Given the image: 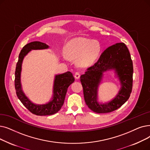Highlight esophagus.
Instances as JSON below:
<instances>
[{
    "instance_id": "34e87169",
    "label": "esophagus",
    "mask_w": 150,
    "mask_h": 150,
    "mask_svg": "<svg viewBox=\"0 0 150 150\" xmlns=\"http://www.w3.org/2000/svg\"><path fill=\"white\" fill-rule=\"evenodd\" d=\"M74 77H75V79H80V74L79 73V72H76L75 74V75H74Z\"/></svg>"
}]
</instances>
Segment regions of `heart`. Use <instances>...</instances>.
Masks as SVG:
<instances>
[{
	"label": "heart",
	"instance_id": "b5f03b06",
	"mask_svg": "<svg viewBox=\"0 0 150 150\" xmlns=\"http://www.w3.org/2000/svg\"><path fill=\"white\" fill-rule=\"evenodd\" d=\"M66 55L72 59H76L77 66L88 67L93 65L100 56L102 46L97 40H91L84 37H76L70 40L66 45ZM64 59H67L66 56Z\"/></svg>",
	"mask_w": 150,
	"mask_h": 150
}]
</instances>
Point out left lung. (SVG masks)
Here are the masks:
<instances>
[{"instance_id":"left-lung-1","label":"left lung","mask_w":150,"mask_h":150,"mask_svg":"<svg viewBox=\"0 0 150 150\" xmlns=\"http://www.w3.org/2000/svg\"><path fill=\"white\" fill-rule=\"evenodd\" d=\"M113 70L121 88L112 100L100 103L98 89L104 73ZM133 64L128 48L124 43H118L107 48L99 60L81 75L80 81L83 88L84 98L88 107L97 113L112 112L121 107L129 98L132 89Z\"/></svg>"}]
</instances>
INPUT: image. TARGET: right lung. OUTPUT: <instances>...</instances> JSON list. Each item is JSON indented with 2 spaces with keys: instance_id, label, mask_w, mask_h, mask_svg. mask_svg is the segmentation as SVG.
<instances>
[{
  "instance_id": "add662e5",
  "label": "right lung",
  "mask_w": 150,
  "mask_h": 150,
  "mask_svg": "<svg viewBox=\"0 0 150 150\" xmlns=\"http://www.w3.org/2000/svg\"><path fill=\"white\" fill-rule=\"evenodd\" d=\"M49 48L48 45L40 42L35 41L28 43L23 48L19 53L16 66L15 86L16 95L23 105L31 113L38 116L51 115L59 111L64 104L68 87L75 81L74 77L70 71L56 75L53 84V96L51 100L46 103H34L25 96L21 82V74L24 58L31 50H46Z\"/></svg>"
}]
</instances>
